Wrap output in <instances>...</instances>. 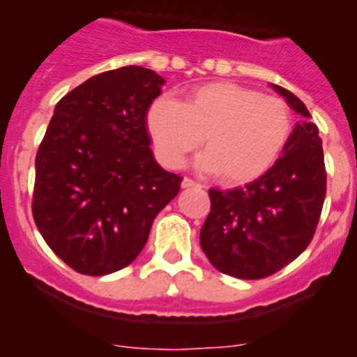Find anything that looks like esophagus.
<instances>
[{
  "label": "esophagus",
  "mask_w": 357,
  "mask_h": 357,
  "mask_svg": "<svg viewBox=\"0 0 357 357\" xmlns=\"http://www.w3.org/2000/svg\"><path fill=\"white\" fill-rule=\"evenodd\" d=\"M181 186H183V188H202L200 183L193 181V179H190V178H183Z\"/></svg>",
  "instance_id": "1"
}]
</instances>
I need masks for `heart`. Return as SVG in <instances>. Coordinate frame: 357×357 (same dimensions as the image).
I'll return each instance as SVG.
<instances>
[{
	"label": "heart",
	"mask_w": 357,
	"mask_h": 357,
	"mask_svg": "<svg viewBox=\"0 0 357 357\" xmlns=\"http://www.w3.org/2000/svg\"><path fill=\"white\" fill-rule=\"evenodd\" d=\"M145 126L165 167L181 165L204 142L202 171L219 172L228 185H245L264 176L283 153L291 112L276 96L233 82H207L186 93L181 103L167 96L153 100Z\"/></svg>",
	"instance_id": "b5f03b06"
}]
</instances>
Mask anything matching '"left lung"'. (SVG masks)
Returning a JSON list of instances; mask_svg holds the SVG:
<instances>
[{
	"label": "left lung",
	"mask_w": 357,
	"mask_h": 357,
	"mask_svg": "<svg viewBox=\"0 0 357 357\" xmlns=\"http://www.w3.org/2000/svg\"><path fill=\"white\" fill-rule=\"evenodd\" d=\"M301 115L276 164L240 188L208 190L211 212L200 247L225 275L259 280L297 259L311 243L326 195L321 138L304 103L269 84Z\"/></svg>",
	"instance_id": "left-lung-1"
}]
</instances>
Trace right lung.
Listing matches in <instances>:
<instances>
[{"label":"right lung","instance_id":"right-lung-1","mask_svg":"<svg viewBox=\"0 0 357 357\" xmlns=\"http://www.w3.org/2000/svg\"><path fill=\"white\" fill-rule=\"evenodd\" d=\"M164 77L128 66L67 93L36 155L32 215L48 247L77 273L131 264L181 176L157 164L145 126Z\"/></svg>","mask_w":357,"mask_h":357}]
</instances>
